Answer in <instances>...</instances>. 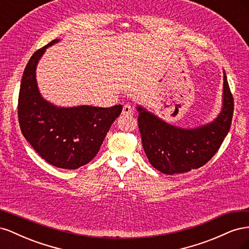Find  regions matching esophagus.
<instances>
[{
	"label": "esophagus",
	"mask_w": 249,
	"mask_h": 249,
	"mask_svg": "<svg viewBox=\"0 0 249 249\" xmlns=\"http://www.w3.org/2000/svg\"><path fill=\"white\" fill-rule=\"evenodd\" d=\"M123 115H125V116L133 115V108L130 106V105H124L123 108Z\"/></svg>",
	"instance_id": "1"
}]
</instances>
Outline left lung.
<instances>
[{
    "mask_svg": "<svg viewBox=\"0 0 249 249\" xmlns=\"http://www.w3.org/2000/svg\"><path fill=\"white\" fill-rule=\"evenodd\" d=\"M223 108L213 123L196 129H180L138 107V127L149 163L165 175L188 172L209 162L230 131L233 97L223 72Z\"/></svg>",
    "mask_w": 249,
    "mask_h": 249,
    "instance_id": "obj_1",
    "label": "left lung"
}]
</instances>
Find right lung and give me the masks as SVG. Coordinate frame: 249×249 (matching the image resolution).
<instances>
[{
    "label": "right lung",
    "mask_w": 249,
    "mask_h": 249,
    "mask_svg": "<svg viewBox=\"0 0 249 249\" xmlns=\"http://www.w3.org/2000/svg\"><path fill=\"white\" fill-rule=\"evenodd\" d=\"M57 41L37 50L26 65L18 94V123L26 140L44 161L58 168L78 169L99 153L123 106L59 108L44 101L37 88L36 65L46 49Z\"/></svg>",
    "instance_id": "right-lung-1"
}]
</instances>
